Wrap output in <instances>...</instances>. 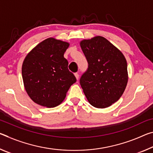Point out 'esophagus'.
<instances>
[{
  "instance_id": "esophagus-1",
  "label": "esophagus",
  "mask_w": 153,
  "mask_h": 153,
  "mask_svg": "<svg viewBox=\"0 0 153 153\" xmlns=\"http://www.w3.org/2000/svg\"><path fill=\"white\" fill-rule=\"evenodd\" d=\"M75 76H76L77 79H79V74H78V73H76V74H75Z\"/></svg>"
}]
</instances>
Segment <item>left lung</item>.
<instances>
[{"label":"left lung","instance_id":"8db88e82","mask_svg":"<svg viewBox=\"0 0 153 153\" xmlns=\"http://www.w3.org/2000/svg\"><path fill=\"white\" fill-rule=\"evenodd\" d=\"M80 46L88 63L79 80L84 94L93 107H110L120 99L128 84L125 56L100 36L82 40Z\"/></svg>","mask_w":153,"mask_h":153}]
</instances>
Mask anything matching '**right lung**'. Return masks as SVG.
Masks as SVG:
<instances>
[{
  "mask_svg": "<svg viewBox=\"0 0 153 153\" xmlns=\"http://www.w3.org/2000/svg\"><path fill=\"white\" fill-rule=\"evenodd\" d=\"M69 46L68 42L49 38L25 56L22 65L23 81L28 96L36 104L48 108L56 107L76 82L64 58Z\"/></svg>",
  "mask_w": 153,
  "mask_h": 153,
  "instance_id": "obj_1",
  "label": "right lung"
}]
</instances>
